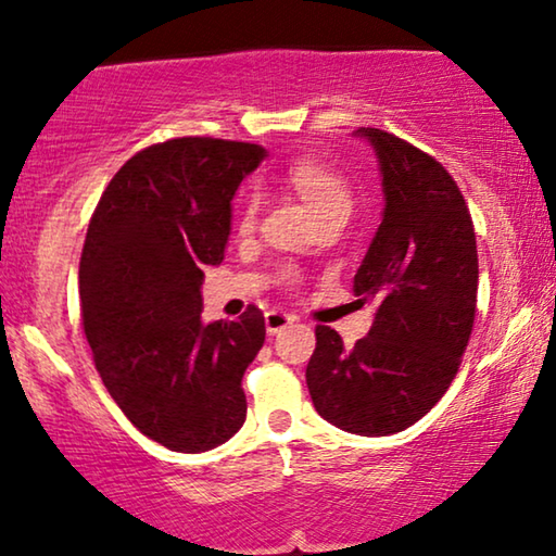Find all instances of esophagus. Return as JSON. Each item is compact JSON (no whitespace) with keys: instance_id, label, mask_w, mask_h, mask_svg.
<instances>
[{"instance_id":"obj_1","label":"esophagus","mask_w":556,"mask_h":556,"mask_svg":"<svg viewBox=\"0 0 556 556\" xmlns=\"http://www.w3.org/2000/svg\"><path fill=\"white\" fill-rule=\"evenodd\" d=\"M293 321H295V318L291 314H286V311H278V308H273V311H268V314H265V329H268L270 337H273V333L283 331L286 326H291Z\"/></svg>"}]
</instances>
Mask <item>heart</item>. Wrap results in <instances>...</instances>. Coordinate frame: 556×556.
<instances>
[{"instance_id":"heart-1","label":"heart","mask_w":556,"mask_h":556,"mask_svg":"<svg viewBox=\"0 0 556 556\" xmlns=\"http://www.w3.org/2000/svg\"><path fill=\"white\" fill-rule=\"evenodd\" d=\"M286 179L291 185L306 207L314 212L316 219L326 215H349L352 210V194H349L346 181L339 177L337 172L329 169V166L321 162H314V159H295V162L288 164ZM257 207H261V200L257 194H248L245 204H242L240 212V230L248 232L255 227L257 219Z\"/></svg>"}]
</instances>
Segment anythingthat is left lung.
<instances>
[{"instance_id": "left-lung-1", "label": "left lung", "mask_w": 556, "mask_h": 556, "mask_svg": "<svg viewBox=\"0 0 556 556\" xmlns=\"http://www.w3.org/2000/svg\"><path fill=\"white\" fill-rule=\"evenodd\" d=\"M379 162L384 212L354 276L375 321L354 346L316 326L306 384L316 413L354 435H392L451 387L476 318L473 219L445 166L379 128H359Z\"/></svg>"}]
</instances>
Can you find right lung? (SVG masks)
Here are the masks:
<instances>
[{"instance_id": "add662e5", "label": "right lung", "mask_w": 556, "mask_h": 556, "mask_svg": "<svg viewBox=\"0 0 556 556\" xmlns=\"http://www.w3.org/2000/svg\"><path fill=\"white\" fill-rule=\"evenodd\" d=\"M265 156L210 136L154 143L121 166L90 217L78 283L96 369L169 451H212L245 422L242 375L265 341L263 311L204 324L202 280L225 257L240 181Z\"/></svg>"}]
</instances>
